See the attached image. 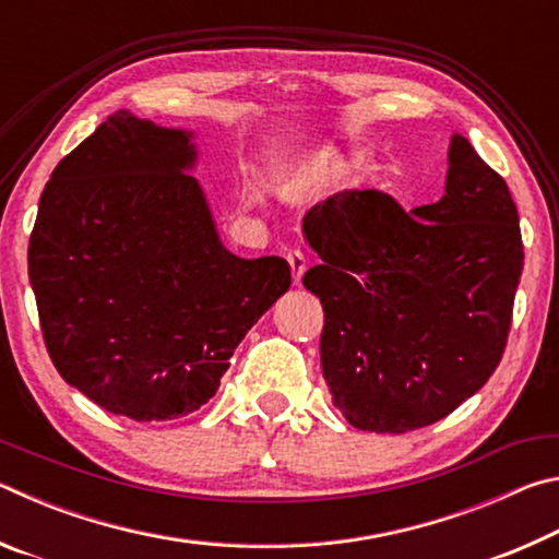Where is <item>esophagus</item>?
Segmentation results:
<instances>
[{"label":"esophagus","instance_id":"obj_1","mask_svg":"<svg viewBox=\"0 0 559 559\" xmlns=\"http://www.w3.org/2000/svg\"><path fill=\"white\" fill-rule=\"evenodd\" d=\"M286 259H288V266L293 271V283H296V286H300L302 273H306V269H308V257L302 251L296 249V251H288Z\"/></svg>","mask_w":559,"mask_h":559}]
</instances>
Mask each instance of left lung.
Segmentation results:
<instances>
[{
  "label": "left lung",
  "mask_w": 559,
  "mask_h": 559,
  "mask_svg": "<svg viewBox=\"0 0 559 559\" xmlns=\"http://www.w3.org/2000/svg\"><path fill=\"white\" fill-rule=\"evenodd\" d=\"M518 222L506 179L459 132L437 204L406 214L347 189L302 216L323 261L302 276L325 310L323 377L355 429L429 427L488 382L523 273Z\"/></svg>",
  "instance_id": "obj_1"
}]
</instances>
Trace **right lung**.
Returning <instances> with one entry per match:
<instances>
[{"mask_svg":"<svg viewBox=\"0 0 559 559\" xmlns=\"http://www.w3.org/2000/svg\"><path fill=\"white\" fill-rule=\"evenodd\" d=\"M194 165L192 130L112 112L56 165L29 239L53 367L135 421L210 402L236 345L290 286L288 261L222 243Z\"/></svg>","mask_w":559,"mask_h":559,"instance_id":"add662e5","label":"right lung"}]
</instances>
